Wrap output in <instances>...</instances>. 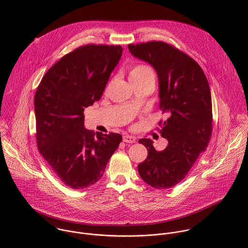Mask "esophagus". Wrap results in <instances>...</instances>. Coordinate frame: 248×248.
<instances>
[{
    "label": "esophagus",
    "instance_id": "34e87169",
    "mask_svg": "<svg viewBox=\"0 0 248 248\" xmlns=\"http://www.w3.org/2000/svg\"><path fill=\"white\" fill-rule=\"evenodd\" d=\"M137 140V139L135 138V137H133V136H124L123 137V141L125 142V143H135Z\"/></svg>",
    "mask_w": 248,
    "mask_h": 248
}]
</instances>
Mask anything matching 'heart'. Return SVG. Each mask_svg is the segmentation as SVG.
Here are the masks:
<instances>
[{
	"instance_id": "1",
	"label": "heart",
	"mask_w": 248,
	"mask_h": 248,
	"mask_svg": "<svg viewBox=\"0 0 248 248\" xmlns=\"http://www.w3.org/2000/svg\"><path fill=\"white\" fill-rule=\"evenodd\" d=\"M130 81H142V80H151V81H155V73L154 70L148 66V65H143V64H139L135 65L131 68L130 71Z\"/></svg>"
}]
</instances>
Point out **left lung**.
I'll list each match as a JSON object with an SVG mask.
<instances>
[{"label":"left lung","mask_w":248,"mask_h":248,"mask_svg":"<svg viewBox=\"0 0 248 248\" xmlns=\"http://www.w3.org/2000/svg\"><path fill=\"white\" fill-rule=\"evenodd\" d=\"M131 53L155 70L159 108L168 113L159 133L168 140L156 151L153 140H140L148 150L139 164L142 179L156 189H168L187 176L212 135V100L207 78L200 65L172 45L152 41L128 46Z\"/></svg>","instance_id":"obj_1"}]
</instances>
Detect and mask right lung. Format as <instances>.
Returning a JSON list of instances; mask_svg holds the SVG:
<instances>
[{"mask_svg":"<svg viewBox=\"0 0 248 248\" xmlns=\"http://www.w3.org/2000/svg\"><path fill=\"white\" fill-rule=\"evenodd\" d=\"M121 46L86 45L63 56L43 76L34 97L39 152L67 186L98 181L122 140L84 128V109L98 101L122 55Z\"/></svg>","mask_w":248,"mask_h":248,"instance_id":"right-lung-1","label":"right lung"}]
</instances>
